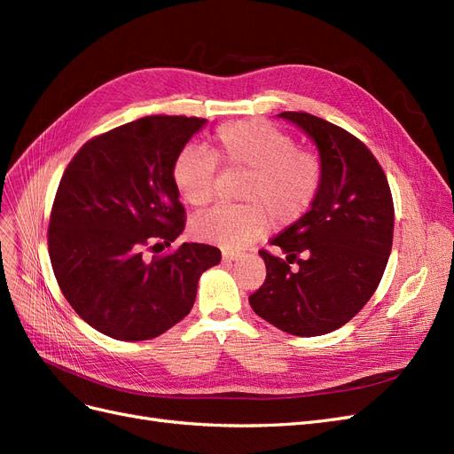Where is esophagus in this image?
<instances>
[{
    "label": "esophagus",
    "mask_w": 454,
    "mask_h": 454,
    "mask_svg": "<svg viewBox=\"0 0 454 454\" xmlns=\"http://www.w3.org/2000/svg\"><path fill=\"white\" fill-rule=\"evenodd\" d=\"M239 257H242L239 252H229V250H223V261H227V263H231V261H237Z\"/></svg>",
    "instance_id": "obj_1"
}]
</instances>
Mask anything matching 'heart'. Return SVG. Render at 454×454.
Here are the masks:
<instances>
[{"instance_id":"1","label":"heart","mask_w":454,"mask_h":454,"mask_svg":"<svg viewBox=\"0 0 454 454\" xmlns=\"http://www.w3.org/2000/svg\"><path fill=\"white\" fill-rule=\"evenodd\" d=\"M214 155L197 147L182 149L172 164V182L191 206L210 204L215 195L217 162L244 170L239 197L244 204L217 206L197 217L191 229L200 240L237 252L263 237L270 217L292 225L318 197L324 162L318 153L297 147L294 136L263 119L223 122L214 136Z\"/></svg>"}]
</instances>
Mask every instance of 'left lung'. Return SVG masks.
<instances>
[{"label": "left lung", "instance_id": "8db88e82", "mask_svg": "<svg viewBox=\"0 0 454 454\" xmlns=\"http://www.w3.org/2000/svg\"><path fill=\"white\" fill-rule=\"evenodd\" d=\"M278 117L318 147L324 182L310 210L270 240L286 257L259 252L267 278L250 305L286 333L316 337L345 325L375 294L392 250L394 202L379 160L356 136L305 112Z\"/></svg>", "mask_w": 454, "mask_h": 454}]
</instances>
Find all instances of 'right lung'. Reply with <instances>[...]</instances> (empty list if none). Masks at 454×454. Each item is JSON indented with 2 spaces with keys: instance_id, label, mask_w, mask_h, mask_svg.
Masks as SVG:
<instances>
[{
  "instance_id": "right-lung-1",
  "label": "right lung",
  "mask_w": 454,
  "mask_h": 454,
  "mask_svg": "<svg viewBox=\"0 0 454 454\" xmlns=\"http://www.w3.org/2000/svg\"><path fill=\"white\" fill-rule=\"evenodd\" d=\"M204 122L142 117L94 136L64 170L47 232L51 265L67 303L107 337L168 332L193 309L200 274L222 261L195 242L160 254L185 227L172 164Z\"/></svg>"
}]
</instances>
